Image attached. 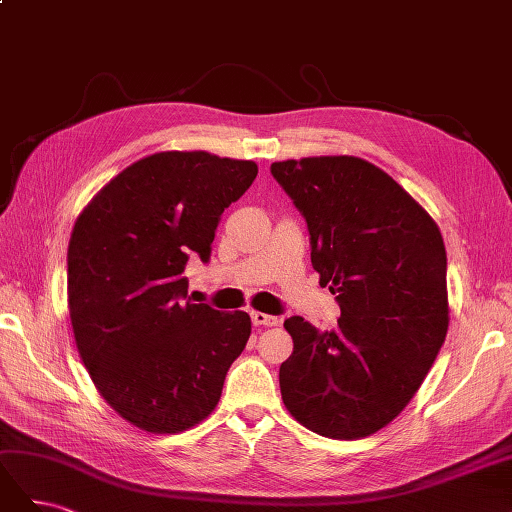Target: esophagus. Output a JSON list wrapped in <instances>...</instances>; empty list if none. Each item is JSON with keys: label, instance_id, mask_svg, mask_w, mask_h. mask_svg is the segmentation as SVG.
I'll return each mask as SVG.
<instances>
[{"label": "esophagus", "instance_id": "34e87169", "mask_svg": "<svg viewBox=\"0 0 512 512\" xmlns=\"http://www.w3.org/2000/svg\"><path fill=\"white\" fill-rule=\"evenodd\" d=\"M252 322L256 324V327H277L280 318L271 316V314H262V312H252Z\"/></svg>", "mask_w": 512, "mask_h": 512}]
</instances>
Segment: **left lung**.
I'll return each instance as SVG.
<instances>
[{
  "label": "left lung",
  "mask_w": 512,
  "mask_h": 512,
  "mask_svg": "<svg viewBox=\"0 0 512 512\" xmlns=\"http://www.w3.org/2000/svg\"><path fill=\"white\" fill-rule=\"evenodd\" d=\"M301 211L320 286L337 294V331L284 322L288 412L333 440L376 433L408 406L448 329L446 250L438 224L401 185L354 156L273 162Z\"/></svg>",
  "instance_id": "obj_1"
}]
</instances>
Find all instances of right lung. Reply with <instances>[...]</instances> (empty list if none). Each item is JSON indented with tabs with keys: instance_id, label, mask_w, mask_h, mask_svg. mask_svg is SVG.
<instances>
[{
	"instance_id": "right-lung-1",
	"label": "right lung",
	"mask_w": 512,
	"mask_h": 512,
	"mask_svg": "<svg viewBox=\"0 0 512 512\" xmlns=\"http://www.w3.org/2000/svg\"><path fill=\"white\" fill-rule=\"evenodd\" d=\"M258 175L252 160L162 151L108 181L68 245V307L81 359L121 418L179 433L218 406L252 333L245 312L183 301L192 254L207 262L224 209Z\"/></svg>"
}]
</instances>
